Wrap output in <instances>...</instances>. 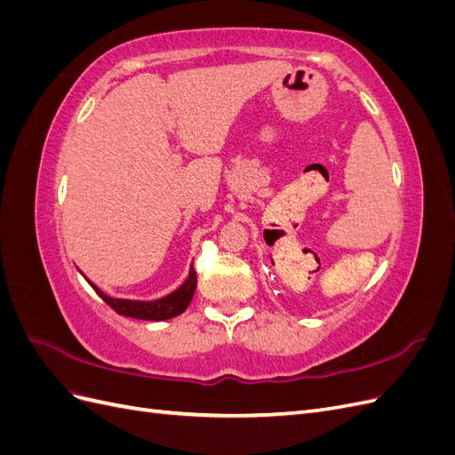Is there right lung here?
I'll return each mask as SVG.
<instances>
[{
  "label": "right lung",
  "instance_id": "1",
  "mask_svg": "<svg viewBox=\"0 0 455 455\" xmlns=\"http://www.w3.org/2000/svg\"><path fill=\"white\" fill-rule=\"evenodd\" d=\"M89 281V279H87ZM89 284L94 288V292L99 294L106 304L112 307L116 313L123 316H132V319H142V321H167L172 319V316L180 315L188 309L191 298L196 294V286H197V273L191 267L188 279L180 288L169 296L154 299V301H136V299H119L104 294L99 286Z\"/></svg>",
  "mask_w": 455,
  "mask_h": 455
}]
</instances>
